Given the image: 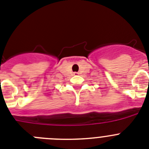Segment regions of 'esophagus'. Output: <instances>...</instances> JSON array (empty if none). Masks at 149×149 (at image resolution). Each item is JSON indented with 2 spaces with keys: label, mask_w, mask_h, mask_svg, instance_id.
Returning a JSON list of instances; mask_svg holds the SVG:
<instances>
[{
  "label": "esophagus",
  "mask_w": 149,
  "mask_h": 149,
  "mask_svg": "<svg viewBox=\"0 0 149 149\" xmlns=\"http://www.w3.org/2000/svg\"><path fill=\"white\" fill-rule=\"evenodd\" d=\"M74 75H77V74H79V73L78 72H74Z\"/></svg>",
  "instance_id": "obj_1"
}]
</instances>
